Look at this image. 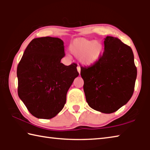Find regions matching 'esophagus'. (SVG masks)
Returning a JSON list of instances; mask_svg holds the SVG:
<instances>
[{
  "instance_id": "obj_1",
  "label": "esophagus",
  "mask_w": 150,
  "mask_h": 150,
  "mask_svg": "<svg viewBox=\"0 0 150 150\" xmlns=\"http://www.w3.org/2000/svg\"><path fill=\"white\" fill-rule=\"evenodd\" d=\"M77 71H78L79 73H80V72H81V67H80V66H79V65H78V66H77Z\"/></svg>"
}]
</instances>
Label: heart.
I'll list each match as a JSON object with an SVG mask.
<instances>
[{
	"mask_svg": "<svg viewBox=\"0 0 150 150\" xmlns=\"http://www.w3.org/2000/svg\"><path fill=\"white\" fill-rule=\"evenodd\" d=\"M103 46L99 42L85 38H77L69 45L71 54L76 57H80L84 65L95 63L100 57Z\"/></svg>",
	"mask_w": 150,
	"mask_h": 150,
	"instance_id": "1",
	"label": "heart"
}]
</instances>
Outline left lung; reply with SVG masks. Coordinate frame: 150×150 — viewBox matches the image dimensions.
<instances>
[{"label": "left lung", "instance_id": "8db88e82", "mask_svg": "<svg viewBox=\"0 0 150 150\" xmlns=\"http://www.w3.org/2000/svg\"><path fill=\"white\" fill-rule=\"evenodd\" d=\"M105 50L88 67H81L83 89L90 107L103 113L115 112L133 95L137 77L132 48L117 38L106 36Z\"/></svg>", "mask_w": 150, "mask_h": 150}]
</instances>
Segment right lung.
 Segmentation results:
<instances>
[{
  "label": "right lung",
  "instance_id": "obj_1",
  "mask_svg": "<svg viewBox=\"0 0 150 150\" xmlns=\"http://www.w3.org/2000/svg\"><path fill=\"white\" fill-rule=\"evenodd\" d=\"M64 56L63 42L57 38H34L24 51L17 67L18 95L35 117L54 118L64 107L79 75L76 63H61Z\"/></svg>",
  "mask_w": 150,
  "mask_h": 150
}]
</instances>
